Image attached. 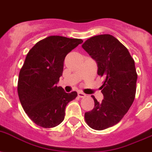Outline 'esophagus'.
Segmentation results:
<instances>
[{"label":"esophagus","mask_w":152,"mask_h":152,"mask_svg":"<svg viewBox=\"0 0 152 152\" xmlns=\"http://www.w3.org/2000/svg\"><path fill=\"white\" fill-rule=\"evenodd\" d=\"M77 96H78L79 98H84L86 96V95L85 93H83V92H81V91H78L77 92Z\"/></svg>","instance_id":"esophagus-1"}]
</instances>
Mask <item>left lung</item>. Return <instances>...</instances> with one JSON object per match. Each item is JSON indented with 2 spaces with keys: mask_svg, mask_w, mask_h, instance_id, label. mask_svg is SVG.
<instances>
[{
  "mask_svg": "<svg viewBox=\"0 0 152 152\" xmlns=\"http://www.w3.org/2000/svg\"><path fill=\"white\" fill-rule=\"evenodd\" d=\"M82 48L97 63L98 75L104 77L101 86L104 99L85 113L87 124L102 130L118 124L134 100L137 79L134 61L128 50L114 36L104 34L87 39Z\"/></svg>",
  "mask_w": 152,
  "mask_h": 152,
  "instance_id": "left-lung-1",
  "label": "left lung"
}]
</instances>
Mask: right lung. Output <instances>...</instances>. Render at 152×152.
I'll use <instances>...</instances> for the list:
<instances>
[{
    "label": "right lung",
    "mask_w": 152,
    "mask_h": 152,
    "mask_svg": "<svg viewBox=\"0 0 152 152\" xmlns=\"http://www.w3.org/2000/svg\"><path fill=\"white\" fill-rule=\"evenodd\" d=\"M82 42L81 39L51 36L28 51L20 70L18 94L25 112L36 125L44 128L59 125L64 119L66 106L77 97L76 91L66 93L56 84L65 56Z\"/></svg>",
    "instance_id": "obj_1"
}]
</instances>
